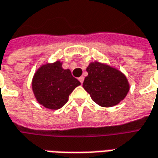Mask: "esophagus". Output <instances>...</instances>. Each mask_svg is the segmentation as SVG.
I'll return each instance as SVG.
<instances>
[{"label":"esophagus","mask_w":158,"mask_h":158,"mask_svg":"<svg viewBox=\"0 0 158 158\" xmlns=\"http://www.w3.org/2000/svg\"><path fill=\"white\" fill-rule=\"evenodd\" d=\"M79 82H80V83L82 84V83H83V81H84V77H83V76H81V77H79Z\"/></svg>","instance_id":"1"}]
</instances>
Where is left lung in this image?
I'll list each match as a JSON object with an SVG mask.
<instances>
[{
  "mask_svg": "<svg viewBox=\"0 0 158 158\" xmlns=\"http://www.w3.org/2000/svg\"><path fill=\"white\" fill-rule=\"evenodd\" d=\"M86 72L88 75L85 78L83 87L99 106H115L128 94V79L121 71L95 61L90 63Z\"/></svg>",
  "mask_w": 158,
  "mask_h": 158,
  "instance_id": "obj_1",
  "label": "left lung"
}]
</instances>
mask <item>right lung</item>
I'll return each instance as SVG.
<instances>
[{
	"label": "right lung",
	"mask_w": 158,
	"mask_h": 158,
	"mask_svg": "<svg viewBox=\"0 0 158 158\" xmlns=\"http://www.w3.org/2000/svg\"><path fill=\"white\" fill-rule=\"evenodd\" d=\"M80 82L69 69H63L62 63L56 61L41 65L34 74L32 90L39 104L49 109H59L67 101Z\"/></svg>",
	"instance_id": "add662e5"
}]
</instances>
